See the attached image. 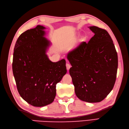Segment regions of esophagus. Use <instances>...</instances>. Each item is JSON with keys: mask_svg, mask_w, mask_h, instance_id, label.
<instances>
[{"mask_svg": "<svg viewBox=\"0 0 129 129\" xmlns=\"http://www.w3.org/2000/svg\"><path fill=\"white\" fill-rule=\"evenodd\" d=\"M66 67H67V70H69L71 67V65L69 63H66Z\"/></svg>", "mask_w": 129, "mask_h": 129, "instance_id": "obj_1", "label": "esophagus"}]
</instances>
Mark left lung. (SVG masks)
I'll use <instances>...</instances> for the list:
<instances>
[{
    "mask_svg": "<svg viewBox=\"0 0 129 129\" xmlns=\"http://www.w3.org/2000/svg\"><path fill=\"white\" fill-rule=\"evenodd\" d=\"M95 35L88 43L82 42L67 54L72 67V78L76 96L89 103L103 100L114 88L118 68L115 45L106 30L89 27Z\"/></svg>",
    "mask_w": 129,
    "mask_h": 129,
    "instance_id": "8db88e82",
    "label": "left lung"
}]
</instances>
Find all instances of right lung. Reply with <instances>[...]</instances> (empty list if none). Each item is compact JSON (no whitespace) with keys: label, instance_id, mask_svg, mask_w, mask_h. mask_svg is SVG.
I'll return each mask as SVG.
<instances>
[{"label":"right lung","instance_id":"add662e5","mask_svg":"<svg viewBox=\"0 0 129 129\" xmlns=\"http://www.w3.org/2000/svg\"><path fill=\"white\" fill-rule=\"evenodd\" d=\"M45 27L38 25L22 33L14 46L12 70L18 91L29 104L41 107L52 103L56 85L67 73L66 60H49L46 52L50 42Z\"/></svg>","mask_w":129,"mask_h":129}]
</instances>
